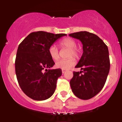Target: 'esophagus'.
<instances>
[{"label": "esophagus", "mask_w": 122, "mask_h": 122, "mask_svg": "<svg viewBox=\"0 0 122 122\" xmlns=\"http://www.w3.org/2000/svg\"><path fill=\"white\" fill-rule=\"evenodd\" d=\"M62 73H65V72H66V70H62Z\"/></svg>", "instance_id": "obj_1"}]
</instances>
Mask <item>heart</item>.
Instances as JSON below:
<instances>
[{"label": "heart", "instance_id": "obj_1", "mask_svg": "<svg viewBox=\"0 0 122 122\" xmlns=\"http://www.w3.org/2000/svg\"><path fill=\"white\" fill-rule=\"evenodd\" d=\"M60 48H68L69 49L68 57L66 60H60L56 62L55 66L57 68L62 70H68L74 66L76 61L73 57L78 58L80 56V50L76 47V42L71 38H65L60 40L58 44ZM48 53L49 56L54 60H57L59 58V52L57 48L54 45H52L49 48ZM71 57V58H70Z\"/></svg>", "mask_w": 122, "mask_h": 122}]
</instances>
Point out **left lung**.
<instances>
[{"instance_id": "8db88e82", "label": "left lung", "mask_w": 122, "mask_h": 122, "mask_svg": "<svg viewBox=\"0 0 122 122\" xmlns=\"http://www.w3.org/2000/svg\"><path fill=\"white\" fill-rule=\"evenodd\" d=\"M82 43L83 54L75 67L82 71L73 72L71 88L74 95L89 100L102 90L109 72L110 60L107 46L95 34L82 31L69 34Z\"/></svg>"}]
</instances>
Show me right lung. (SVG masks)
Returning a JSON list of instances; mask_svg holds the SVG:
<instances>
[{"instance_id":"obj_1","label":"right lung","mask_w":122,"mask_h":122,"mask_svg":"<svg viewBox=\"0 0 122 122\" xmlns=\"http://www.w3.org/2000/svg\"><path fill=\"white\" fill-rule=\"evenodd\" d=\"M66 34L43 31L30 33L19 44L15 60V72L24 93L37 101L49 98L54 93L62 70H47L55 64L48 49L56 40ZM46 71L43 72V70Z\"/></svg>"}]
</instances>
